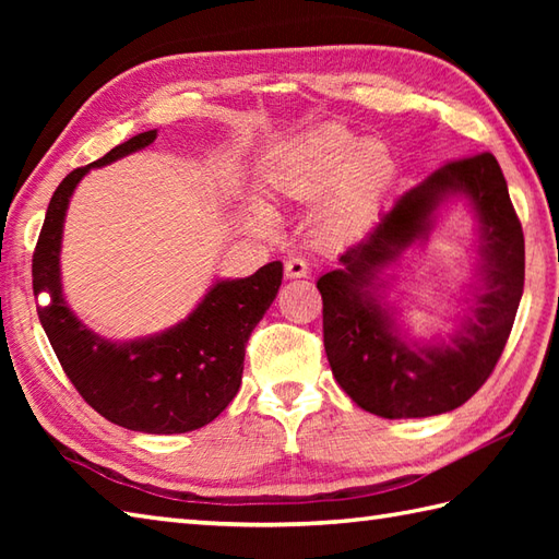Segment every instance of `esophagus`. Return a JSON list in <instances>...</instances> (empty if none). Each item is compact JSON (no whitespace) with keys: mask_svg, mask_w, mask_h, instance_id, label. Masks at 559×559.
<instances>
[{"mask_svg":"<svg viewBox=\"0 0 559 559\" xmlns=\"http://www.w3.org/2000/svg\"><path fill=\"white\" fill-rule=\"evenodd\" d=\"M286 276L288 278H307L310 276V264L305 259L293 257L286 261Z\"/></svg>","mask_w":559,"mask_h":559,"instance_id":"34e87169","label":"esophagus"}]
</instances>
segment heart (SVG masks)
<instances>
[{
  "instance_id": "obj_1",
  "label": "heart",
  "mask_w": 559,
  "mask_h": 559,
  "mask_svg": "<svg viewBox=\"0 0 559 559\" xmlns=\"http://www.w3.org/2000/svg\"><path fill=\"white\" fill-rule=\"evenodd\" d=\"M394 151L360 139L341 124H324L283 146L269 163L266 182L283 199L317 206V230L326 242H350L377 221L396 185Z\"/></svg>"
}]
</instances>
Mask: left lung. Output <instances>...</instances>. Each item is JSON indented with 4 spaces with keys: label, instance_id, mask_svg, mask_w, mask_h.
I'll list each match as a JSON object with an SVG mask.
<instances>
[{
    "label": "left lung",
    "instance_id": "left-lung-1",
    "mask_svg": "<svg viewBox=\"0 0 559 559\" xmlns=\"http://www.w3.org/2000/svg\"><path fill=\"white\" fill-rule=\"evenodd\" d=\"M466 198L479 218V280L474 300L447 342L403 340L395 313L379 304L383 271L424 241L449 198ZM341 266L317 281L324 302V348L341 389L389 420L459 408L485 384L507 346L524 293V230L492 153L451 160L408 189Z\"/></svg>",
    "mask_w": 559,
    "mask_h": 559
}]
</instances>
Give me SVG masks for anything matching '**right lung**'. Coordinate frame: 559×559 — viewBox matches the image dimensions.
Here are the masks:
<instances>
[{"label":"right lung","instance_id":"right-lung-1","mask_svg":"<svg viewBox=\"0 0 559 559\" xmlns=\"http://www.w3.org/2000/svg\"><path fill=\"white\" fill-rule=\"evenodd\" d=\"M156 136V129L141 132L59 182L33 252V290L50 298L38 307L40 324L83 401L127 430L177 435L209 425L235 399L245 346L276 300L283 264L271 261L247 278L216 281L192 314L156 336L110 341L83 326L69 310L59 276L69 199L91 168L146 148Z\"/></svg>","mask_w":559,"mask_h":559}]
</instances>
